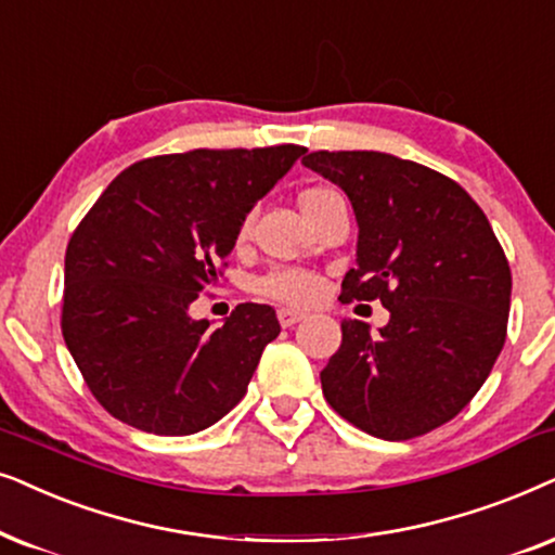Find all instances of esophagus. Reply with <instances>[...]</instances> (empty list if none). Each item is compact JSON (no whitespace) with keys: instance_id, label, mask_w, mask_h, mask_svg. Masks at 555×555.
<instances>
[{"instance_id":"obj_1","label":"esophagus","mask_w":555,"mask_h":555,"mask_svg":"<svg viewBox=\"0 0 555 555\" xmlns=\"http://www.w3.org/2000/svg\"><path fill=\"white\" fill-rule=\"evenodd\" d=\"M305 312H299V309H289V307H282L279 309V322H282V327H294V324L305 320Z\"/></svg>"}]
</instances>
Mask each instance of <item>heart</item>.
Returning <instances> with one entry per match:
<instances>
[{"mask_svg": "<svg viewBox=\"0 0 555 555\" xmlns=\"http://www.w3.org/2000/svg\"><path fill=\"white\" fill-rule=\"evenodd\" d=\"M324 192H330V190H324V188L305 190L299 197V205L314 201V197L324 195ZM248 228H250V220L243 223L241 235H246ZM256 289L261 292L263 297L289 301V305H307V301H312L317 294H320V279H317L314 273L301 271V269H276V271L266 273L261 282L256 284Z\"/></svg>", "mask_w": 555, "mask_h": 555, "instance_id": "obj_1", "label": "heart"}]
</instances>
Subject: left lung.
<instances>
[{
    "mask_svg": "<svg viewBox=\"0 0 555 555\" xmlns=\"http://www.w3.org/2000/svg\"><path fill=\"white\" fill-rule=\"evenodd\" d=\"M301 165L335 182L358 220L339 299L390 312L380 335L343 322L324 398L371 437H421L475 398L505 345L507 258L479 205L434 169L383 152H312Z\"/></svg>",
    "mask_w": 555,
    "mask_h": 555,
    "instance_id": "left-lung-1",
    "label": "left lung"
}]
</instances>
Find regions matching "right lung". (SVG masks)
I'll use <instances>...</instances> for the list:
<instances>
[{
	"instance_id": "add662e5",
	"label": "right lung",
	"mask_w": 555,
	"mask_h": 555,
	"mask_svg": "<svg viewBox=\"0 0 555 555\" xmlns=\"http://www.w3.org/2000/svg\"><path fill=\"white\" fill-rule=\"evenodd\" d=\"M307 150H195L124 169L65 250L63 337L103 409L188 437L246 396L276 339L269 305H238L218 330L190 305L218 282L243 220Z\"/></svg>"
}]
</instances>
